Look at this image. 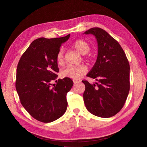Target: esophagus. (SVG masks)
<instances>
[{
  "mask_svg": "<svg viewBox=\"0 0 147 147\" xmlns=\"http://www.w3.org/2000/svg\"><path fill=\"white\" fill-rule=\"evenodd\" d=\"M73 82L74 83V84H77V83L80 82V81L78 80H77V79H74L73 80Z\"/></svg>",
  "mask_w": 147,
  "mask_h": 147,
  "instance_id": "obj_1",
  "label": "esophagus"
}]
</instances>
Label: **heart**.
Listing matches in <instances>:
<instances>
[{"instance_id":"heart-1","label":"heart","mask_w":147,"mask_h":147,"mask_svg":"<svg viewBox=\"0 0 147 147\" xmlns=\"http://www.w3.org/2000/svg\"><path fill=\"white\" fill-rule=\"evenodd\" d=\"M74 48L82 55H85L90 50V46L88 43L83 40L80 39L75 41L73 43ZM64 50L63 48H61L56 55V61L59 64L63 63L64 59ZM87 67L81 64L79 65H69L63 70L62 75L65 77H68L73 79H78L82 75L87 72Z\"/></svg>"}]
</instances>
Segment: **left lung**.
<instances>
[{
    "mask_svg": "<svg viewBox=\"0 0 147 147\" xmlns=\"http://www.w3.org/2000/svg\"><path fill=\"white\" fill-rule=\"evenodd\" d=\"M84 34L94 35L98 45L96 62L87 74L97 82L82 81L84 104L95 116L112 117L121 110L128 96L129 64L119 43L104 29L92 28Z\"/></svg>",
    "mask_w": 147,
    "mask_h": 147,
    "instance_id": "8db88e82",
    "label": "left lung"
}]
</instances>
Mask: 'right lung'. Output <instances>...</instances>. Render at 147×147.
Here are the masks:
<instances>
[{
    "mask_svg": "<svg viewBox=\"0 0 147 147\" xmlns=\"http://www.w3.org/2000/svg\"><path fill=\"white\" fill-rule=\"evenodd\" d=\"M70 34L59 38L41 37L30 43L16 69V90L20 102L35 119L50 123L63 116L67 107L66 95L73 86L68 77L52 84L59 72L56 55Z\"/></svg>",
    "mask_w": 147,
    "mask_h": 147,
    "instance_id": "add662e5",
    "label": "right lung"
}]
</instances>
